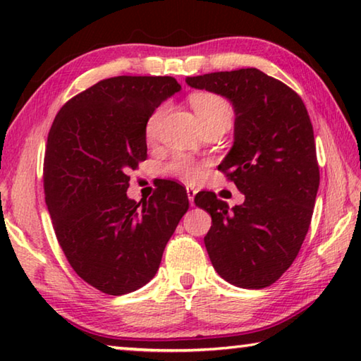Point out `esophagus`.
I'll return each instance as SVG.
<instances>
[{
  "label": "esophagus",
  "mask_w": 361,
  "mask_h": 361,
  "mask_svg": "<svg viewBox=\"0 0 361 361\" xmlns=\"http://www.w3.org/2000/svg\"><path fill=\"white\" fill-rule=\"evenodd\" d=\"M186 194H188L189 204L194 205V195H195V189H194V186H186Z\"/></svg>",
  "instance_id": "34e87169"
}]
</instances>
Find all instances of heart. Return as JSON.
<instances>
[{"instance_id": "obj_1", "label": "heart", "mask_w": 361, "mask_h": 361, "mask_svg": "<svg viewBox=\"0 0 361 361\" xmlns=\"http://www.w3.org/2000/svg\"><path fill=\"white\" fill-rule=\"evenodd\" d=\"M189 103H191L194 113L197 116L200 126H202V130L216 124H223L228 127L231 126L234 109H232L231 103L223 99V97L210 92H199L191 95ZM164 113H166V108L161 106L149 116L148 124H146V137L152 138L156 135L159 122L162 121ZM166 170L169 175L183 181H195L202 175V169H200L199 164L185 154L173 156L172 161L167 164Z\"/></svg>"}]
</instances>
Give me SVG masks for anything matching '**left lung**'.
Returning a JSON list of instances; mask_svg holds the SVG:
<instances>
[{
    "mask_svg": "<svg viewBox=\"0 0 361 361\" xmlns=\"http://www.w3.org/2000/svg\"><path fill=\"white\" fill-rule=\"evenodd\" d=\"M234 106V145L218 170L245 195L229 209L215 192L194 202L210 213L204 237L215 271L239 288L259 290L282 277L312 219L320 170L312 122L288 85L256 68L186 78Z\"/></svg>",
    "mask_w": 361,
    "mask_h": 361,
    "instance_id": "left-lung-1",
    "label": "left lung"
}]
</instances>
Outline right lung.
<instances>
[{
  "label": "right lung",
  "mask_w": 361,
  "mask_h": 361,
  "mask_svg": "<svg viewBox=\"0 0 361 361\" xmlns=\"http://www.w3.org/2000/svg\"><path fill=\"white\" fill-rule=\"evenodd\" d=\"M181 85L172 76H116L60 108L49 130L44 194L66 259L84 282L119 296L156 276L189 209L170 180L149 199L127 197L130 169L146 159V124Z\"/></svg>",
  "instance_id": "1"
}]
</instances>
